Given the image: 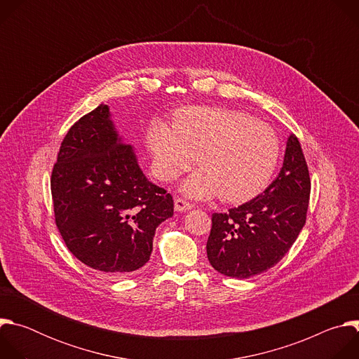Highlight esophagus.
<instances>
[{
  "label": "esophagus",
  "mask_w": 359,
  "mask_h": 359,
  "mask_svg": "<svg viewBox=\"0 0 359 359\" xmlns=\"http://www.w3.org/2000/svg\"><path fill=\"white\" fill-rule=\"evenodd\" d=\"M175 209H176V212H186V210L193 209V204L190 201H187L186 198L176 197L175 198Z\"/></svg>",
  "instance_id": "34e87169"
}]
</instances>
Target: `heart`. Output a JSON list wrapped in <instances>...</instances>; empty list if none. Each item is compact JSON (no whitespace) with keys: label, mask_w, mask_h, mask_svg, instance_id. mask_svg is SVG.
I'll return each instance as SVG.
<instances>
[{"label":"heart","mask_w":359,"mask_h":359,"mask_svg":"<svg viewBox=\"0 0 359 359\" xmlns=\"http://www.w3.org/2000/svg\"><path fill=\"white\" fill-rule=\"evenodd\" d=\"M147 143L161 179L173 180L197 161L201 169L182 190L196 198L220 194L229 203L257 196L280 159V140L270 125L227 108L183 109L175 116L173 128L153 123Z\"/></svg>","instance_id":"heart-1"}]
</instances>
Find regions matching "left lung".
<instances>
[{
    "instance_id": "1",
    "label": "left lung",
    "mask_w": 359,
    "mask_h": 359,
    "mask_svg": "<svg viewBox=\"0 0 359 359\" xmlns=\"http://www.w3.org/2000/svg\"><path fill=\"white\" fill-rule=\"evenodd\" d=\"M311 180L295 135L287 140L283 168L257 197L212 216L208 257L215 270L233 278H250L276 266L302 230Z\"/></svg>"
}]
</instances>
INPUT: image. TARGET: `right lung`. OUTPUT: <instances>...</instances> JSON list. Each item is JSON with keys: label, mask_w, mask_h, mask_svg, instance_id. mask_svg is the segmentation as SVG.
Here are the masks:
<instances>
[{"label": "right lung", "mask_w": 359, "mask_h": 359, "mask_svg": "<svg viewBox=\"0 0 359 359\" xmlns=\"http://www.w3.org/2000/svg\"><path fill=\"white\" fill-rule=\"evenodd\" d=\"M57 227L75 257L102 276L121 278L143 267L158 226L173 216V198L146 179L109 107L75 122L50 176Z\"/></svg>", "instance_id": "1"}]
</instances>
